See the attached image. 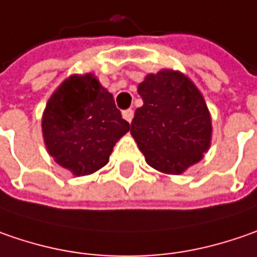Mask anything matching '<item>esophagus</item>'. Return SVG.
<instances>
[{"label":"esophagus","mask_w":257,"mask_h":257,"mask_svg":"<svg viewBox=\"0 0 257 257\" xmlns=\"http://www.w3.org/2000/svg\"><path fill=\"white\" fill-rule=\"evenodd\" d=\"M122 116H123V119L126 120V122H132V119H134V110L132 109H128V110H123L122 112Z\"/></svg>","instance_id":"esophagus-1"}]
</instances>
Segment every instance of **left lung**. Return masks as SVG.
<instances>
[{
	"mask_svg": "<svg viewBox=\"0 0 257 257\" xmlns=\"http://www.w3.org/2000/svg\"><path fill=\"white\" fill-rule=\"evenodd\" d=\"M144 105L135 110L131 135L147 164L178 175L203 160L213 135L206 100L184 73L162 69L138 84Z\"/></svg>",
	"mask_w": 257,
	"mask_h": 257,
	"instance_id": "8db88e82",
	"label": "left lung"
}]
</instances>
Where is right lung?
I'll return each instance as SVG.
<instances>
[{
    "instance_id": "right-lung-1",
    "label": "right lung",
    "mask_w": 257,
    "mask_h": 257,
    "mask_svg": "<svg viewBox=\"0 0 257 257\" xmlns=\"http://www.w3.org/2000/svg\"><path fill=\"white\" fill-rule=\"evenodd\" d=\"M131 126L93 73L72 74L53 92L41 117L46 150L73 175L96 173Z\"/></svg>"
}]
</instances>
